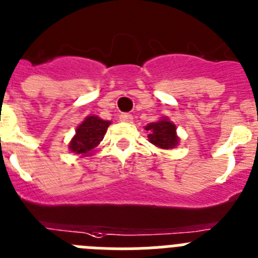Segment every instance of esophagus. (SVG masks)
<instances>
[{
  "label": "esophagus",
  "instance_id": "1",
  "mask_svg": "<svg viewBox=\"0 0 258 258\" xmlns=\"http://www.w3.org/2000/svg\"><path fill=\"white\" fill-rule=\"evenodd\" d=\"M119 119H120V122L132 123V120H134V116H132V114L123 113V114H120V115H119Z\"/></svg>",
  "mask_w": 258,
  "mask_h": 258
}]
</instances>
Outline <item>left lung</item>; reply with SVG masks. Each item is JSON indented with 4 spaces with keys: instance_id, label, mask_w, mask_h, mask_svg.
I'll return each mask as SVG.
<instances>
[{
    "instance_id": "8db88e82",
    "label": "left lung",
    "mask_w": 258,
    "mask_h": 258,
    "mask_svg": "<svg viewBox=\"0 0 258 258\" xmlns=\"http://www.w3.org/2000/svg\"><path fill=\"white\" fill-rule=\"evenodd\" d=\"M145 130L149 131V135H148L149 142L156 147L171 149L179 143V139L175 134V124H172L167 119H161L156 123H151L145 127Z\"/></svg>"
}]
</instances>
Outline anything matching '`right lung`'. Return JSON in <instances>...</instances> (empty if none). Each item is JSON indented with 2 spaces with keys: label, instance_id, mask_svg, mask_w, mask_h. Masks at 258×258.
I'll use <instances>...</instances> for the list:
<instances>
[{
  "label": "right lung",
  "instance_id": "add662e5",
  "mask_svg": "<svg viewBox=\"0 0 258 258\" xmlns=\"http://www.w3.org/2000/svg\"><path fill=\"white\" fill-rule=\"evenodd\" d=\"M110 122L100 119L98 116H87L84 122L78 126L76 135L70 143L71 152L76 154H88L104 139L105 132Z\"/></svg>",
  "mask_w": 258,
  "mask_h": 258
}]
</instances>
